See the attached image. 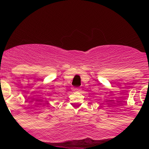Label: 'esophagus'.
Masks as SVG:
<instances>
[{
  "label": "esophagus",
  "instance_id": "34e87169",
  "mask_svg": "<svg viewBox=\"0 0 149 149\" xmlns=\"http://www.w3.org/2000/svg\"><path fill=\"white\" fill-rule=\"evenodd\" d=\"M73 91H81V88H79V87H76V88H73Z\"/></svg>",
  "mask_w": 149,
  "mask_h": 149
}]
</instances>
